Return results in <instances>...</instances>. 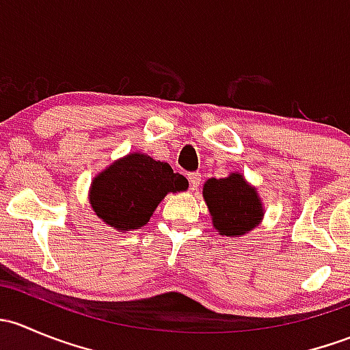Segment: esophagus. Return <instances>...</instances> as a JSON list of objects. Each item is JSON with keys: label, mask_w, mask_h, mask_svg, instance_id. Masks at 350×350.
<instances>
[{"label": "esophagus", "mask_w": 350, "mask_h": 350, "mask_svg": "<svg viewBox=\"0 0 350 350\" xmlns=\"http://www.w3.org/2000/svg\"><path fill=\"white\" fill-rule=\"evenodd\" d=\"M188 179H189V186H191V189H198V186H200L201 183L200 172H189Z\"/></svg>", "instance_id": "obj_1"}]
</instances>
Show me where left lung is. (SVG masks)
Returning a JSON list of instances; mask_svg holds the SVG:
<instances>
[{
	"label": "left lung",
	"instance_id": "1",
	"mask_svg": "<svg viewBox=\"0 0 350 350\" xmlns=\"http://www.w3.org/2000/svg\"><path fill=\"white\" fill-rule=\"evenodd\" d=\"M203 198L213 218V227L227 237H241L259 225L264 208L256 188L243 179L241 172L228 178L208 179Z\"/></svg>",
	"mask_w": 350,
	"mask_h": 350
}]
</instances>
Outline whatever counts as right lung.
Masks as SVG:
<instances>
[{"label": "right lung", "mask_w": 350, "mask_h": 350, "mask_svg": "<svg viewBox=\"0 0 350 350\" xmlns=\"http://www.w3.org/2000/svg\"><path fill=\"white\" fill-rule=\"evenodd\" d=\"M188 189V179L167 162L133 152L113 162L93 179L91 208L115 230H135L152 217L167 193Z\"/></svg>", "instance_id": "right-lung-1"}]
</instances>
